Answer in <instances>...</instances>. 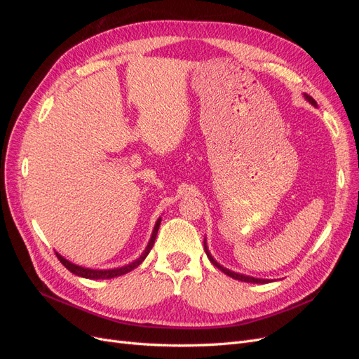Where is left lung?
I'll use <instances>...</instances> for the list:
<instances>
[{"instance_id":"left-lung-1","label":"left lung","mask_w":359,"mask_h":359,"mask_svg":"<svg viewBox=\"0 0 359 359\" xmlns=\"http://www.w3.org/2000/svg\"><path fill=\"white\" fill-rule=\"evenodd\" d=\"M306 95V99L313 104V106H318V103H316V100L313 99V97H310L309 94H304ZM203 245H205V253H206V256L210 257V260H211V264L212 265H215L217 268H219L220 271H223L224 274H227L229 277H232V278H235V280H241V281H247V283H268L269 280H264V278H255V277H248V276H243V274H236V273H232V271H229V269H226V268H223L222 265H219L215 262V260L212 259V256L210 255V252H208V248H206V243H203Z\"/></svg>"}]
</instances>
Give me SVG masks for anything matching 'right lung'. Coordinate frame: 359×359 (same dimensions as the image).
<instances>
[{"mask_svg": "<svg viewBox=\"0 0 359 359\" xmlns=\"http://www.w3.org/2000/svg\"><path fill=\"white\" fill-rule=\"evenodd\" d=\"M160 222L161 219L157 220L156 226H154V231H153V235H151V240L145 248V252L142 253V256H140L139 259H136L135 262L128 264L126 266H121V268H115V269H90V268H82V266H78L74 265L72 262H69L67 259H64L61 255L57 253V257L60 259V262L66 266L70 273L79 276V277H85V278H91V280H99V278H114V277H118V276H123V274H127L130 273V271H133L135 268H137L140 264L144 262L145 257L148 256L149 250L153 248L154 245V241H156V236H157V232H158V226H160Z\"/></svg>", "mask_w": 359, "mask_h": 359, "instance_id": "right-lung-1", "label": "right lung"}]
</instances>
